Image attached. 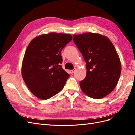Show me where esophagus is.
I'll use <instances>...</instances> for the list:
<instances>
[{"mask_svg":"<svg viewBox=\"0 0 135 135\" xmlns=\"http://www.w3.org/2000/svg\"><path fill=\"white\" fill-rule=\"evenodd\" d=\"M75 69H73V70H70L69 71H70V74H73V73H74V72L75 71Z\"/></svg>","mask_w":135,"mask_h":135,"instance_id":"esophagus-1","label":"esophagus"}]
</instances>
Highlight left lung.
Returning <instances> with one entry per match:
<instances>
[{
	"mask_svg": "<svg viewBox=\"0 0 135 135\" xmlns=\"http://www.w3.org/2000/svg\"><path fill=\"white\" fill-rule=\"evenodd\" d=\"M73 41L86 62L87 75L80 88L93 99H102L115 88L121 73L120 61L107 36L86 32L73 35Z\"/></svg>",
	"mask_w": 135,
	"mask_h": 135,
	"instance_id": "obj_1",
	"label": "left lung"
}]
</instances>
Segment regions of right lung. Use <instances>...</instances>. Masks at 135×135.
Instances as JSON below:
<instances>
[{"instance_id":"obj_1","label":"right lung","mask_w":135,"mask_h":135,"mask_svg":"<svg viewBox=\"0 0 135 135\" xmlns=\"http://www.w3.org/2000/svg\"><path fill=\"white\" fill-rule=\"evenodd\" d=\"M69 34L50 32L36 36L26 48L22 61L23 79L34 96L47 100L60 92L69 77L61 64V52L72 40Z\"/></svg>"}]
</instances>
